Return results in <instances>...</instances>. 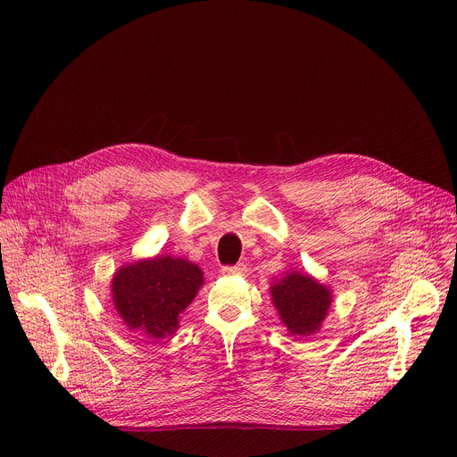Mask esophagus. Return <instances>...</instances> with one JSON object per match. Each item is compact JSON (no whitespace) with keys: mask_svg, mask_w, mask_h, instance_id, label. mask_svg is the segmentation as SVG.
Masks as SVG:
<instances>
[{"mask_svg":"<svg viewBox=\"0 0 457 457\" xmlns=\"http://www.w3.org/2000/svg\"><path fill=\"white\" fill-rule=\"evenodd\" d=\"M246 264H235V266H224L222 273L224 276H246Z\"/></svg>","mask_w":457,"mask_h":457,"instance_id":"esophagus-1","label":"esophagus"}]
</instances>
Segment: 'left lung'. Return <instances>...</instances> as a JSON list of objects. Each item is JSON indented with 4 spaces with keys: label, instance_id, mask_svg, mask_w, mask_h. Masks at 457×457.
Instances as JSON below:
<instances>
[{
    "label": "left lung",
    "instance_id": "1",
    "mask_svg": "<svg viewBox=\"0 0 457 457\" xmlns=\"http://www.w3.org/2000/svg\"><path fill=\"white\" fill-rule=\"evenodd\" d=\"M273 307L292 337L316 334L332 309V290L307 271H287L270 287Z\"/></svg>",
    "mask_w": 457,
    "mask_h": 457
}]
</instances>
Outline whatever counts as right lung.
Returning a JSON list of instances; mask_svg holds the SVG:
<instances>
[{"instance_id": "add662e5", "label": "right lung", "mask_w": 457, "mask_h": 457, "mask_svg": "<svg viewBox=\"0 0 457 457\" xmlns=\"http://www.w3.org/2000/svg\"><path fill=\"white\" fill-rule=\"evenodd\" d=\"M204 285L198 264L170 255L139 259L120 266L112 278V301L127 328L148 340L174 334Z\"/></svg>"}]
</instances>
